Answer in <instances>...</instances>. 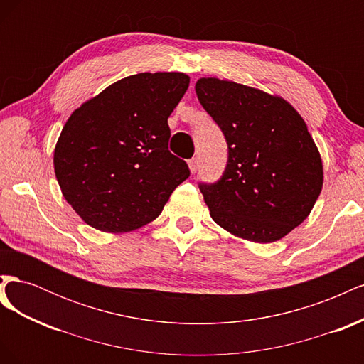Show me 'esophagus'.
<instances>
[{"label": "esophagus", "mask_w": 364, "mask_h": 364, "mask_svg": "<svg viewBox=\"0 0 364 364\" xmlns=\"http://www.w3.org/2000/svg\"><path fill=\"white\" fill-rule=\"evenodd\" d=\"M188 165H190L191 173H196L197 170H199V159H197V158L190 159V161H188Z\"/></svg>", "instance_id": "34e87169"}]
</instances>
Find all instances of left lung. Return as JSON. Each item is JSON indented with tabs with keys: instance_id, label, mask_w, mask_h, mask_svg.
I'll use <instances>...</instances> for the list:
<instances>
[{
	"instance_id": "1",
	"label": "left lung",
	"mask_w": 364,
	"mask_h": 364,
	"mask_svg": "<svg viewBox=\"0 0 364 364\" xmlns=\"http://www.w3.org/2000/svg\"><path fill=\"white\" fill-rule=\"evenodd\" d=\"M196 94L228 142L222 178L199 183L209 214L240 238L281 240L311 213L323 185L305 121L281 97L215 77L197 80Z\"/></svg>"
}]
</instances>
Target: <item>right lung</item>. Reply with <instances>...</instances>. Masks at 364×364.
<instances>
[{"mask_svg":"<svg viewBox=\"0 0 364 364\" xmlns=\"http://www.w3.org/2000/svg\"><path fill=\"white\" fill-rule=\"evenodd\" d=\"M188 85L183 73L129 75L71 114L54 173L85 223L112 234L138 229L188 179V165L168 150V117Z\"/></svg>","mask_w":364,"mask_h":364,"instance_id":"obj_1","label":"right lung"}]
</instances>
